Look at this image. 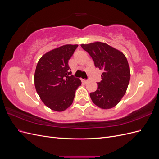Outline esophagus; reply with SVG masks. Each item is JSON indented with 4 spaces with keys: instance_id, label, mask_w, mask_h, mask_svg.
Wrapping results in <instances>:
<instances>
[{
    "instance_id": "obj_1",
    "label": "esophagus",
    "mask_w": 159,
    "mask_h": 159,
    "mask_svg": "<svg viewBox=\"0 0 159 159\" xmlns=\"http://www.w3.org/2000/svg\"><path fill=\"white\" fill-rule=\"evenodd\" d=\"M82 81L84 83H88V80H82Z\"/></svg>"
}]
</instances>
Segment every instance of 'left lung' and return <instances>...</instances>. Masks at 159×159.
Listing matches in <instances>:
<instances>
[{"label": "left lung", "mask_w": 159, "mask_h": 159, "mask_svg": "<svg viewBox=\"0 0 159 159\" xmlns=\"http://www.w3.org/2000/svg\"><path fill=\"white\" fill-rule=\"evenodd\" d=\"M81 46L92 57L96 68L103 71L97 90L89 94L91 100L99 108L114 107L125 94L131 77L125 56L104 42H95Z\"/></svg>", "instance_id": "8db88e82"}]
</instances>
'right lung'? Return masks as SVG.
<instances>
[{
	"instance_id": "1",
	"label": "right lung",
	"mask_w": 159,
	"mask_h": 159,
	"mask_svg": "<svg viewBox=\"0 0 159 159\" xmlns=\"http://www.w3.org/2000/svg\"><path fill=\"white\" fill-rule=\"evenodd\" d=\"M78 44H66L43 55L34 74V85L40 98L48 107L63 111L73 103L75 91L81 84L79 78L70 75L68 60Z\"/></svg>"
}]
</instances>
